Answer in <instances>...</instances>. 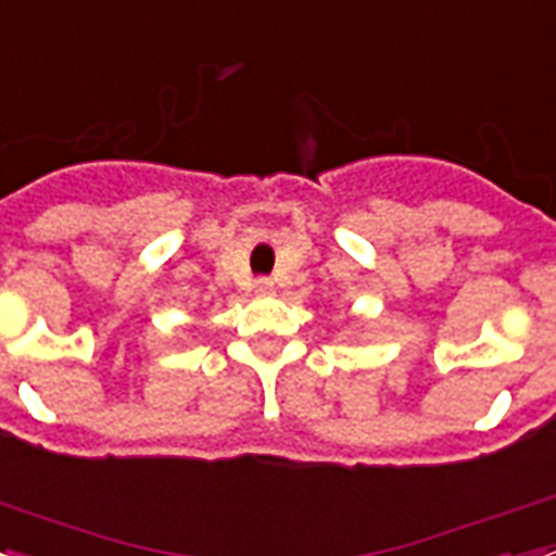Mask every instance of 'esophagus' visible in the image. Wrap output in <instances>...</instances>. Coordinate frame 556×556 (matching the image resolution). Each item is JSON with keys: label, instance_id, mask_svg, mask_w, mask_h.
<instances>
[{"label": "esophagus", "instance_id": "1", "mask_svg": "<svg viewBox=\"0 0 556 556\" xmlns=\"http://www.w3.org/2000/svg\"><path fill=\"white\" fill-rule=\"evenodd\" d=\"M275 289V281L273 278H267V275H261L258 281H255V292H261V295H269Z\"/></svg>", "mask_w": 556, "mask_h": 556}]
</instances>
